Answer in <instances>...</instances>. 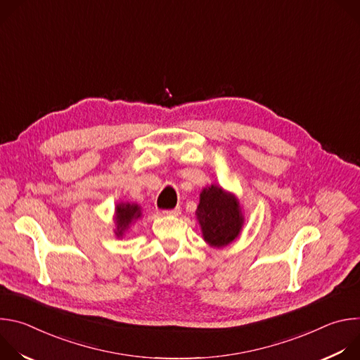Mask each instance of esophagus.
<instances>
[{
  "mask_svg": "<svg viewBox=\"0 0 360 360\" xmlns=\"http://www.w3.org/2000/svg\"><path fill=\"white\" fill-rule=\"evenodd\" d=\"M164 214H165V215H171V217H178V215L181 214V208H179V207H176V208H174V210L164 211Z\"/></svg>",
  "mask_w": 360,
  "mask_h": 360,
  "instance_id": "obj_1",
  "label": "esophagus"
}]
</instances>
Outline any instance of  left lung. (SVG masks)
Segmentation results:
<instances>
[{"label":"left lung","mask_w":360,"mask_h":360,"mask_svg":"<svg viewBox=\"0 0 360 360\" xmlns=\"http://www.w3.org/2000/svg\"><path fill=\"white\" fill-rule=\"evenodd\" d=\"M196 219L210 246L224 248L240 233L245 218L236 196L218 185L203 188L199 195Z\"/></svg>","instance_id":"1"}]
</instances>
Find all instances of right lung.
<instances>
[{
    "instance_id": "right-lung-1",
    "label": "right lung",
    "mask_w": 360,
    "mask_h": 360,
    "mask_svg": "<svg viewBox=\"0 0 360 360\" xmlns=\"http://www.w3.org/2000/svg\"><path fill=\"white\" fill-rule=\"evenodd\" d=\"M142 217L141 207L136 203L121 202L115 207V235L117 238H122L125 231L136 222Z\"/></svg>"
}]
</instances>
